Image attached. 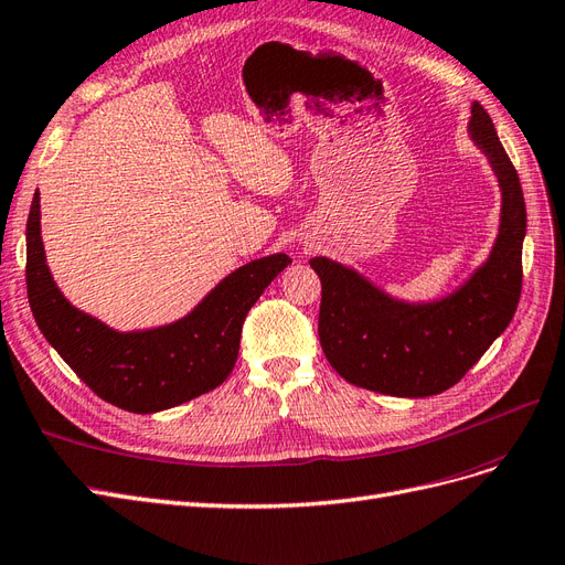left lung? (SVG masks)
Returning a JSON list of instances; mask_svg holds the SVG:
<instances>
[{"label":"left lung","mask_w":565,"mask_h":565,"mask_svg":"<svg viewBox=\"0 0 565 565\" xmlns=\"http://www.w3.org/2000/svg\"><path fill=\"white\" fill-rule=\"evenodd\" d=\"M469 138L488 157L502 192L500 227L483 265L429 302L392 298L331 258L309 265L321 279L319 340L331 366L356 387L420 398L452 387L512 321L521 298L525 202L493 119L471 105Z\"/></svg>","instance_id":"left-lung-1"}]
</instances>
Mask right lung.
I'll return each mask as SVG.
<instances>
[{"label":"right lung","instance_id":"right-lung-1","mask_svg":"<svg viewBox=\"0 0 565 565\" xmlns=\"http://www.w3.org/2000/svg\"><path fill=\"white\" fill-rule=\"evenodd\" d=\"M40 217V192H34L25 230L32 317L51 348L90 390L129 413L167 411L223 385L239 356L248 309L290 263L286 253L250 260L183 319L124 333L82 312L61 294L46 265Z\"/></svg>","mask_w":565,"mask_h":565}]
</instances>
